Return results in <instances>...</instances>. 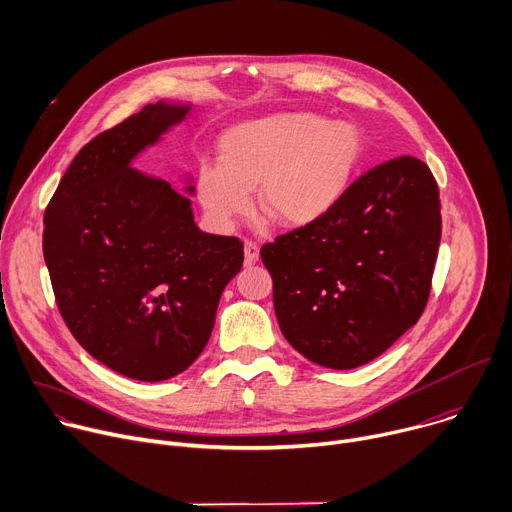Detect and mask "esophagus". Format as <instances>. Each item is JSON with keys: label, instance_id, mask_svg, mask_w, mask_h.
I'll list each match as a JSON object with an SVG mask.
<instances>
[{"label": "esophagus", "instance_id": "obj_1", "mask_svg": "<svg viewBox=\"0 0 512 512\" xmlns=\"http://www.w3.org/2000/svg\"><path fill=\"white\" fill-rule=\"evenodd\" d=\"M258 258H260V248L254 242H244V262L250 266V264H256Z\"/></svg>", "mask_w": 512, "mask_h": 512}]
</instances>
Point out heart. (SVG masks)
<instances>
[{"label": "heart", "instance_id": "obj_1", "mask_svg": "<svg viewBox=\"0 0 512 512\" xmlns=\"http://www.w3.org/2000/svg\"><path fill=\"white\" fill-rule=\"evenodd\" d=\"M220 163L201 165L197 197L210 220L228 230L258 212L288 230L325 220L349 193L365 157L357 125L317 113H274L230 127Z\"/></svg>", "mask_w": 512, "mask_h": 512}]
</instances>
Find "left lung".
<instances>
[{
    "label": "left lung",
    "mask_w": 512,
    "mask_h": 512,
    "mask_svg": "<svg viewBox=\"0 0 512 512\" xmlns=\"http://www.w3.org/2000/svg\"><path fill=\"white\" fill-rule=\"evenodd\" d=\"M440 236L428 165L405 155L367 171L325 220L260 250L284 339L329 369L373 361L422 317Z\"/></svg>",
    "instance_id": "obj_1"
}]
</instances>
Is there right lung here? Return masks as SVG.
I'll return each mask as SVG.
<instances>
[{"mask_svg":"<svg viewBox=\"0 0 512 512\" xmlns=\"http://www.w3.org/2000/svg\"><path fill=\"white\" fill-rule=\"evenodd\" d=\"M191 109L159 100L100 133L66 169L44 218V260L70 333L139 381L171 379L201 355L244 262L238 238L197 228L189 171L179 193L133 169Z\"/></svg>","mask_w":512,"mask_h":512,"instance_id":"1","label":"right lung"}]
</instances>
